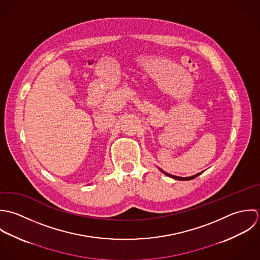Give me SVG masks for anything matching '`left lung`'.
Masks as SVG:
<instances>
[{"mask_svg":"<svg viewBox=\"0 0 260 260\" xmlns=\"http://www.w3.org/2000/svg\"><path fill=\"white\" fill-rule=\"evenodd\" d=\"M159 171H161L165 175L169 176L170 178H173V179H176V180H180V181H189V180H193L194 178H196V177H198L200 174H202V173H198V174H196V175H194V176H192V177H177V176L168 174V173H166L165 171H162V170H160V169H159Z\"/></svg>","mask_w":260,"mask_h":260,"instance_id":"obj_1","label":"left lung"}]
</instances>
